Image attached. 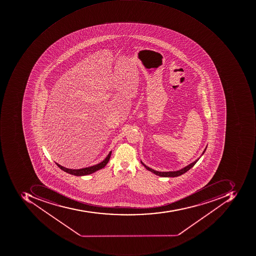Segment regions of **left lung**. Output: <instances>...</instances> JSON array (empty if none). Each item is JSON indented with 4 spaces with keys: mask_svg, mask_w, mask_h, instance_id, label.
I'll return each instance as SVG.
<instances>
[{
    "mask_svg": "<svg viewBox=\"0 0 256 256\" xmlns=\"http://www.w3.org/2000/svg\"><path fill=\"white\" fill-rule=\"evenodd\" d=\"M206 148H207V147L206 148V149H204V152H203L202 154H204V152H206ZM199 159V158H198ZM198 159H197V160H194V162H192V164H189V166H186V168H184L180 169V170H176V172H157V170H153V169L150 168L148 167V166H146V164H143L142 162V164H143V166L146 167V168L147 169V170H150V172H152L154 173V174H156V176H160V177H178V176H182V174H184V173L187 172L188 170H189V169L192 168L193 167V166H194V164H196V162L198 160Z\"/></svg>",
    "mask_w": 256,
    "mask_h": 256,
    "instance_id": "1",
    "label": "left lung"
}]
</instances>
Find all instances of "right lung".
<instances>
[{
	"label": "right lung",
	"instance_id": "1",
	"mask_svg": "<svg viewBox=\"0 0 256 256\" xmlns=\"http://www.w3.org/2000/svg\"><path fill=\"white\" fill-rule=\"evenodd\" d=\"M110 154H112V152H110L108 156L106 157V158L104 159L103 162H100L99 164H96V166H92V167L84 168L69 169L60 166V164H58V163H56V164H57V166H58L62 170H63L64 172H66L69 173V174H73V176H87V174H92V173L96 172V170L103 168L108 164V162L109 159H110Z\"/></svg>",
	"mask_w": 256,
	"mask_h": 256
}]
</instances>
